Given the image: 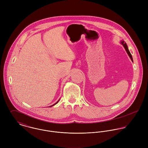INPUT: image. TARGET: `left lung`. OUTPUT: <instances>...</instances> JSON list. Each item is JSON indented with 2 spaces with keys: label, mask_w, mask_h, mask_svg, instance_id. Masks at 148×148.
Returning a JSON list of instances; mask_svg holds the SVG:
<instances>
[{
  "label": "left lung",
  "mask_w": 148,
  "mask_h": 148,
  "mask_svg": "<svg viewBox=\"0 0 148 148\" xmlns=\"http://www.w3.org/2000/svg\"><path fill=\"white\" fill-rule=\"evenodd\" d=\"M121 44L123 45L124 47L125 48V50H126V51H127V53L128 54V55H129V56L130 57V59H131V60H132V61L133 62V58H132V55L130 54V52H129V49H128V48H127V44H126L125 42H124V41H121Z\"/></svg>",
  "instance_id": "1"
}]
</instances>
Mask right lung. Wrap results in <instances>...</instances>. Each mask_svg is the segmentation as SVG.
Returning <instances> with one entry per match:
<instances>
[{"label": "right lung", "instance_id": "add662e5", "mask_svg": "<svg viewBox=\"0 0 148 148\" xmlns=\"http://www.w3.org/2000/svg\"><path fill=\"white\" fill-rule=\"evenodd\" d=\"M59 100H60V99H59V100H58V101H57V102H56V103H55V104H53V105H52V106H50V107H51V106H55V104H57V103H58V102H59Z\"/></svg>", "mask_w": 148, "mask_h": 148}]
</instances>
